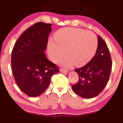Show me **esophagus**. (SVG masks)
I'll return each instance as SVG.
<instances>
[{"label":"esophagus","instance_id":"obj_1","mask_svg":"<svg viewBox=\"0 0 123 123\" xmlns=\"http://www.w3.org/2000/svg\"><path fill=\"white\" fill-rule=\"evenodd\" d=\"M60 70L62 72V73H68V70H67V69H64V68H63L60 69Z\"/></svg>","mask_w":123,"mask_h":123}]
</instances>
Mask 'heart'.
<instances>
[{
    "label": "heart",
    "mask_w": 123,
    "mask_h": 123,
    "mask_svg": "<svg viewBox=\"0 0 123 123\" xmlns=\"http://www.w3.org/2000/svg\"><path fill=\"white\" fill-rule=\"evenodd\" d=\"M55 41L50 40L48 53L52 61L57 62L66 54L64 64L82 67L88 63L96 51L98 40L91 31L77 28H64L57 32Z\"/></svg>",
    "instance_id": "heart-1"
}]
</instances>
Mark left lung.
I'll return each instance as SVG.
<instances>
[{
  "label": "left lung",
  "mask_w": 123,
  "mask_h": 123,
  "mask_svg": "<svg viewBox=\"0 0 123 123\" xmlns=\"http://www.w3.org/2000/svg\"><path fill=\"white\" fill-rule=\"evenodd\" d=\"M112 68V60L105 42L98 36L96 54L85 66L75 69L79 75L77 83L72 86L77 95L86 98L98 95L106 85Z\"/></svg>",
  "instance_id": "obj_1"
}]
</instances>
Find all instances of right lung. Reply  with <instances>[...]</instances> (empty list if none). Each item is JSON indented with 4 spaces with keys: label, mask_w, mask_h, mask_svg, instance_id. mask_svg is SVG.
Listing matches in <instances>:
<instances>
[{
    "label": "right lung",
    "mask_w": 123,
    "mask_h": 123,
    "mask_svg": "<svg viewBox=\"0 0 123 123\" xmlns=\"http://www.w3.org/2000/svg\"><path fill=\"white\" fill-rule=\"evenodd\" d=\"M52 25L36 23L22 34L13 47L12 69L22 91L31 97L38 96L46 90L59 67L45 54Z\"/></svg>",
    "instance_id": "1"
}]
</instances>
